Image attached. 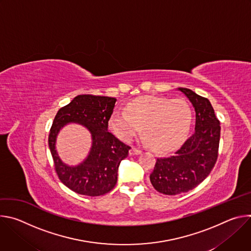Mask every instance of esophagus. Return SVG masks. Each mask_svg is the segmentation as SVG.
Masks as SVG:
<instances>
[{"mask_svg": "<svg viewBox=\"0 0 251 251\" xmlns=\"http://www.w3.org/2000/svg\"><path fill=\"white\" fill-rule=\"evenodd\" d=\"M141 153V150L135 148V147H132L130 150H129V155L130 156H133V155H139Z\"/></svg>", "mask_w": 251, "mask_h": 251, "instance_id": "obj_1", "label": "esophagus"}]
</instances>
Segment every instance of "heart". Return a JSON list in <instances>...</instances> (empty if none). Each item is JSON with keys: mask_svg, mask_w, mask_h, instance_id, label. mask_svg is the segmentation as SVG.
I'll use <instances>...</instances> for the list:
<instances>
[{"mask_svg": "<svg viewBox=\"0 0 251 251\" xmlns=\"http://www.w3.org/2000/svg\"><path fill=\"white\" fill-rule=\"evenodd\" d=\"M191 123L192 111L185 100L146 96L132 101L127 111L116 108L109 128L119 139L130 141L143 126V136L151 148L166 152L181 144Z\"/></svg>", "mask_w": 251, "mask_h": 251, "instance_id": "1", "label": "heart"}]
</instances>
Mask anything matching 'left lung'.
Instances as JSON below:
<instances>
[{"instance_id":"8db88e82","label":"left lung","mask_w":251,"mask_h":251,"mask_svg":"<svg viewBox=\"0 0 251 251\" xmlns=\"http://www.w3.org/2000/svg\"><path fill=\"white\" fill-rule=\"evenodd\" d=\"M196 111L194 133L171 156L158 158L150 175L156 191L168 196L187 193L199 186L209 175L219 156L220 120L205 97L180 87Z\"/></svg>"}]
</instances>
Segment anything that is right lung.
<instances>
[{"label":"right lung","instance_id":"right-lung-1","mask_svg":"<svg viewBox=\"0 0 251 251\" xmlns=\"http://www.w3.org/2000/svg\"><path fill=\"white\" fill-rule=\"evenodd\" d=\"M116 98L81 94L57 111L49 135V146L54 169L61 183L79 195L98 197L109 193L117 183L120 162L130 147L108 132V121ZM67 123H78L92 133L93 147L88 158L78 166L70 167L59 159L55 140Z\"/></svg>","mask_w":251,"mask_h":251}]
</instances>
